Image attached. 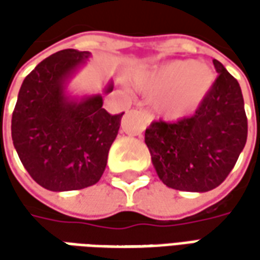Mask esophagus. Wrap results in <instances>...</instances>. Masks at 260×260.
Wrapping results in <instances>:
<instances>
[{
    "label": "esophagus",
    "instance_id": "esophagus-1",
    "mask_svg": "<svg viewBox=\"0 0 260 260\" xmlns=\"http://www.w3.org/2000/svg\"><path fill=\"white\" fill-rule=\"evenodd\" d=\"M140 113H142V114H143V117H145V118H147L149 121H152V114H150L149 111H146V110H140Z\"/></svg>",
    "mask_w": 260,
    "mask_h": 260
}]
</instances>
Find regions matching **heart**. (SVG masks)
Wrapping results in <instances>:
<instances>
[{
  "mask_svg": "<svg viewBox=\"0 0 260 260\" xmlns=\"http://www.w3.org/2000/svg\"><path fill=\"white\" fill-rule=\"evenodd\" d=\"M215 76L201 62L174 60L156 68L140 81L146 92L160 95L157 108L169 118H182L203 103Z\"/></svg>",
  "mask_w": 260,
  "mask_h": 260,
  "instance_id": "1",
  "label": "heart"
}]
</instances>
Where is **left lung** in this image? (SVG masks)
<instances>
[{"label":"left lung","instance_id":"obj_1","mask_svg":"<svg viewBox=\"0 0 260 260\" xmlns=\"http://www.w3.org/2000/svg\"><path fill=\"white\" fill-rule=\"evenodd\" d=\"M217 79L194 115L176 123L153 121L145 143L160 181L174 189L205 192L235 168L247 139V118L239 82L218 60Z\"/></svg>","mask_w":260,"mask_h":260}]
</instances>
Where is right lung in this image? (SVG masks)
I'll return each instance as SVG.
<instances>
[{
    "label": "right lung",
    "instance_id": "1",
    "mask_svg": "<svg viewBox=\"0 0 260 260\" xmlns=\"http://www.w3.org/2000/svg\"><path fill=\"white\" fill-rule=\"evenodd\" d=\"M89 52L65 49L25 76L11 118V137L25 171L49 191L96 184L104 174L121 114L103 108L100 94L71 100L66 84ZM108 82L105 92L113 91Z\"/></svg>",
    "mask_w": 260,
    "mask_h": 260
}]
</instances>
